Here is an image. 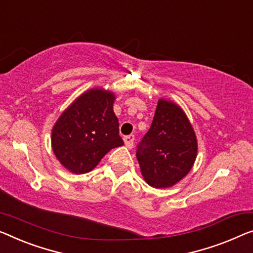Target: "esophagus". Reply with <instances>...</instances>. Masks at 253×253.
<instances>
[{"label":"esophagus","instance_id":"1","mask_svg":"<svg viewBox=\"0 0 253 253\" xmlns=\"http://www.w3.org/2000/svg\"><path fill=\"white\" fill-rule=\"evenodd\" d=\"M134 139H135V136H134L133 134H130V135H128V136L124 137V142H125V145L127 146L128 149L133 148V145H134Z\"/></svg>","mask_w":253,"mask_h":253}]
</instances>
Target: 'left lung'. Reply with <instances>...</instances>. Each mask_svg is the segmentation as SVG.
Listing matches in <instances>:
<instances>
[{
  "mask_svg": "<svg viewBox=\"0 0 253 253\" xmlns=\"http://www.w3.org/2000/svg\"><path fill=\"white\" fill-rule=\"evenodd\" d=\"M197 152V136L185 112L171 101L160 99L150 129L136 150L145 182L157 188L175 185L193 167Z\"/></svg>",
  "mask_w": 253,
  "mask_h": 253,
  "instance_id": "left-lung-1",
  "label": "left lung"
}]
</instances>
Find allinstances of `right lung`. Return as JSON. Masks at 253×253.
I'll list each match as a JSON object with an SVG mask.
<instances>
[{
  "instance_id": "right-lung-1",
  "label": "right lung",
  "mask_w": 253,
  "mask_h": 253,
  "mask_svg": "<svg viewBox=\"0 0 253 253\" xmlns=\"http://www.w3.org/2000/svg\"><path fill=\"white\" fill-rule=\"evenodd\" d=\"M114 93L93 88L83 93L56 120L52 149L56 159L74 174L95 168L109 151L124 144L114 112Z\"/></svg>"
}]
</instances>
